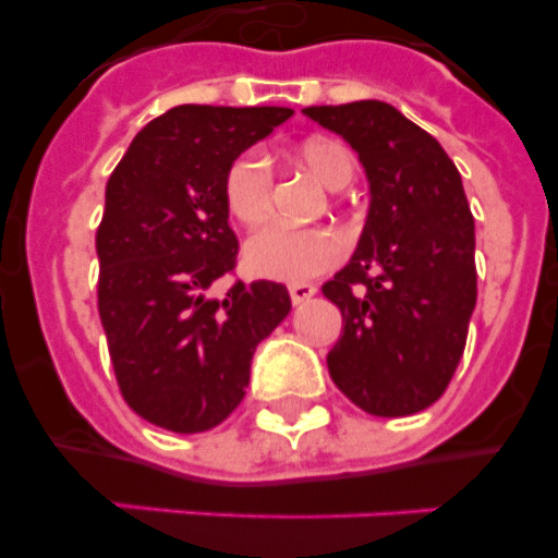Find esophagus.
<instances>
[{"label":"esophagus","instance_id":"1","mask_svg":"<svg viewBox=\"0 0 558 558\" xmlns=\"http://www.w3.org/2000/svg\"><path fill=\"white\" fill-rule=\"evenodd\" d=\"M315 290H318V288H315V284H307V282L290 284V302L299 307V304H304V302H310V299H313Z\"/></svg>","mask_w":558,"mask_h":558}]
</instances>
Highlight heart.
<instances>
[{
  "mask_svg": "<svg viewBox=\"0 0 558 558\" xmlns=\"http://www.w3.org/2000/svg\"><path fill=\"white\" fill-rule=\"evenodd\" d=\"M295 159L318 184L332 192L343 190L354 179V156L347 145L335 140L315 136L302 142ZM270 192H274V172L259 150L240 153L226 170L223 201L236 223L248 229L265 223L270 215ZM340 256H343V240L327 226H310V229L268 226L256 231L243 251L245 268L251 274L276 282L313 279L338 265Z\"/></svg>",
  "mask_w": 558,
  "mask_h": 558,
  "instance_id": "1",
  "label": "heart"
}]
</instances>
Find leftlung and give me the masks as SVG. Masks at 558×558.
<instances>
[{
  "instance_id": "obj_1",
  "label": "left lung",
  "mask_w": 558,
  "mask_h": 558,
  "mask_svg": "<svg viewBox=\"0 0 558 558\" xmlns=\"http://www.w3.org/2000/svg\"><path fill=\"white\" fill-rule=\"evenodd\" d=\"M304 113L352 145L372 192L357 251L322 288L343 315L329 377L372 416H411L450 386L477 302L475 220L461 172L388 102Z\"/></svg>"
}]
</instances>
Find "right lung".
Here are the masks:
<instances>
[{"instance_id": "1", "label": "right lung", "mask_w": 558, "mask_h": 558, "mask_svg": "<svg viewBox=\"0 0 558 558\" xmlns=\"http://www.w3.org/2000/svg\"><path fill=\"white\" fill-rule=\"evenodd\" d=\"M290 108L175 106L147 122L106 184L97 310L131 411L172 433L220 425L245 397L251 357L290 313L276 282L211 284L236 265L223 179Z\"/></svg>"}]
</instances>
